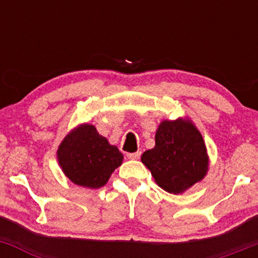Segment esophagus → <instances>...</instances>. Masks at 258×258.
Wrapping results in <instances>:
<instances>
[{"mask_svg":"<svg viewBox=\"0 0 258 258\" xmlns=\"http://www.w3.org/2000/svg\"><path fill=\"white\" fill-rule=\"evenodd\" d=\"M127 158L130 160H137L141 158V152H136V153H127Z\"/></svg>","mask_w":258,"mask_h":258,"instance_id":"34e87169","label":"esophagus"}]
</instances>
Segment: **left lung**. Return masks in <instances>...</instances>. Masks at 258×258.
<instances>
[{"mask_svg":"<svg viewBox=\"0 0 258 258\" xmlns=\"http://www.w3.org/2000/svg\"><path fill=\"white\" fill-rule=\"evenodd\" d=\"M154 179L164 190L179 194L204 178L207 172L206 147L190 121H162L155 147L142 155Z\"/></svg>","mask_w":258,"mask_h":258,"instance_id":"8db88e82","label":"left lung"}]
</instances>
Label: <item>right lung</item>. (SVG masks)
Masks as SVG:
<instances>
[{
  "instance_id": "right-lung-1",
  "label": "right lung",
  "mask_w": 258,
  "mask_h": 258,
  "mask_svg": "<svg viewBox=\"0 0 258 258\" xmlns=\"http://www.w3.org/2000/svg\"><path fill=\"white\" fill-rule=\"evenodd\" d=\"M122 159L120 150L87 123L68 135L58 149L59 164L68 178L91 189L104 185Z\"/></svg>"
}]
</instances>
